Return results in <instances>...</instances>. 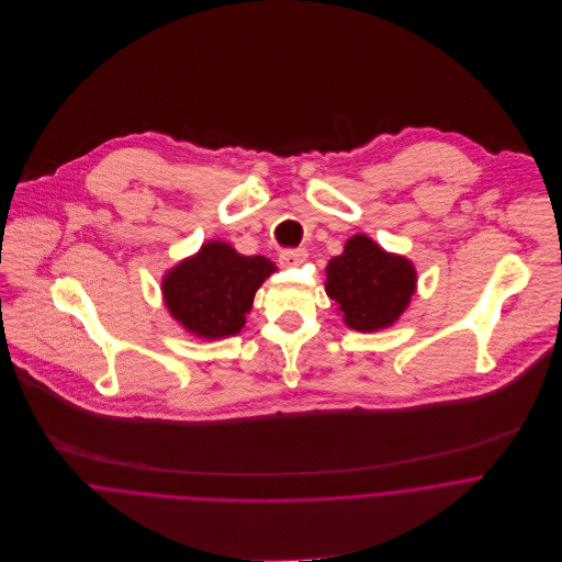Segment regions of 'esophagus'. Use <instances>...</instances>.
I'll use <instances>...</instances> for the list:
<instances>
[{"label":"esophagus","instance_id":"esophagus-1","mask_svg":"<svg viewBox=\"0 0 562 562\" xmlns=\"http://www.w3.org/2000/svg\"><path fill=\"white\" fill-rule=\"evenodd\" d=\"M305 259H307V250L305 248H285V250L279 252L281 266H288V268L301 266Z\"/></svg>","mask_w":562,"mask_h":562}]
</instances>
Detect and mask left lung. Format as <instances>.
I'll use <instances>...</instances> for the list:
<instances>
[{
  "label": "left lung",
  "mask_w": 562,
  "mask_h": 562,
  "mask_svg": "<svg viewBox=\"0 0 562 562\" xmlns=\"http://www.w3.org/2000/svg\"><path fill=\"white\" fill-rule=\"evenodd\" d=\"M415 292L411 261L385 252L368 236L346 241L326 266V294L357 330L385 328L401 318Z\"/></svg>",
  "instance_id": "obj_1"
}]
</instances>
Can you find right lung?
I'll use <instances>...</instances> for the list:
<instances>
[{
    "instance_id": "right-lung-1",
    "label": "right lung",
    "mask_w": 562,
    "mask_h": 562,
    "mask_svg": "<svg viewBox=\"0 0 562 562\" xmlns=\"http://www.w3.org/2000/svg\"><path fill=\"white\" fill-rule=\"evenodd\" d=\"M277 266L261 257H244L225 241L205 244L164 279V301L175 321L190 333L216 339L240 333L252 299Z\"/></svg>"
}]
</instances>
